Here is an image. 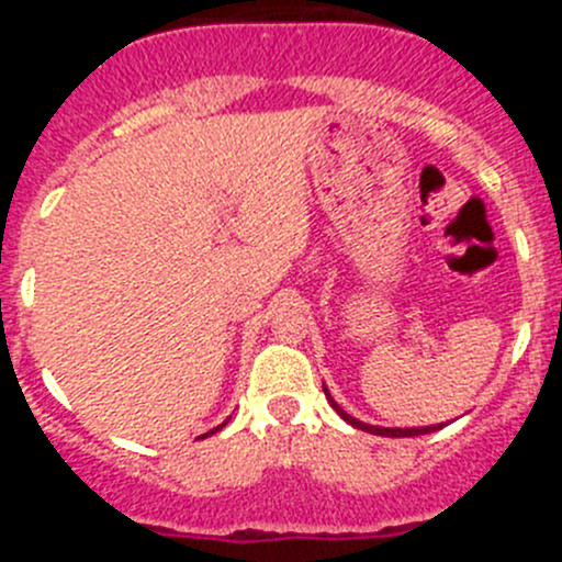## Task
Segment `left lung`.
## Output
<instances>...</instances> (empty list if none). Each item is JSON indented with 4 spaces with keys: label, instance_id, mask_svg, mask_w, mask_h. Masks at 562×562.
Masks as SVG:
<instances>
[{
    "label": "left lung",
    "instance_id": "left-lung-1",
    "mask_svg": "<svg viewBox=\"0 0 562 562\" xmlns=\"http://www.w3.org/2000/svg\"><path fill=\"white\" fill-rule=\"evenodd\" d=\"M326 391V389H323ZM326 396H328V391H326ZM328 402H331V407L334 411L339 413V416L345 418V422L348 424H353L356 429H367V432H372V435H386V438H413V435H427V432H435V429H440L443 427V424H440V427H418V429H383V427H370V424H364V422H359V418H353V416H348V413L342 411V407L337 405V402L331 400V396H328Z\"/></svg>",
    "mask_w": 562,
    "mask_h": 562
}]
</instances>
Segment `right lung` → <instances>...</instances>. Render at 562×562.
I'll return each instance as SVG.
<instances>
[{
    "mask_svg": "<svg viewBox=\"0 0 562 562\" xmlns=\"http://www.w3.org/2000/svg\"><path fill=\"white\" fill-rule=\"evenodd\" d=\"M220 427H223V424H220ZM220 427H217V429H220ZM217 429H212V432H206V435H214V432H217Z\"/></svg>",
    "mask_w": 562,
    "mask_h": 562,
    "instance_id": "1",
    "label": "right lung"
}]
</instances>
